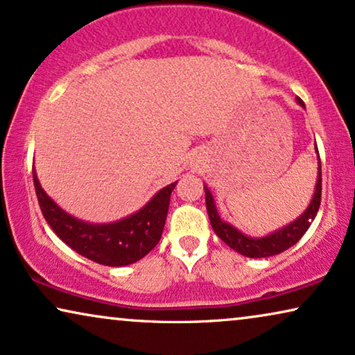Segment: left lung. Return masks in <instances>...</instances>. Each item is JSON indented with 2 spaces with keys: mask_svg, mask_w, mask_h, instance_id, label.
<instances>
[{
  "mask_svg": "<svg viewBox=\"0 0 355 355\" xmlns=\"http://www.w3.org/2000/svg\"><path fill=\"white\" fill-rule=\"evenodd\" d=\"M295 101L305 108L304 101L295 98ZM317 150V147H315ZM318 157V176H317V186H315V192L312 200H310L307 210H305L299 218H295L294 221H291L289 225L281 227V230H276L270 232L268 236L261 237H252L247 236L244 232H241L237 227H234L230 223L223 221L221 216L218 215L215 200H213V196L210 189L203 186L205 189V203H207V211L208 218H210L213 231L216 232V236L220 239L231 247L232 250L239 252L241 255L250 257V259H265V257L278 255L281 252L288 250L289 247H293L295 242H299L300 237L305 234V231L309 230L312 221L317 216V211L320 208V200H322V162H320V155L317 150Z\"/></svg>",
  "mask_w": 355,
  "mask_h": 355,
  "instance_id": "obj_1",
  "label": "left lung"
}]
</instances>
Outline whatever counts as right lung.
<instances>
[{"mask_svg":"<svg viewBox=\"0 0 355 355\" xmlns=\"http://www.w3.org/2000/svg\"><path fill=\"white\" fill-rule=\"evenodd\" d=\"M176 184L163 187L132 215L114 223L95 225L77 220L56 205L42 189L33 168V186L38 205L51 230L77 254L106 266L135 263L158 244L166 221L169 198Z\"/></svg>","mask_w":355,"mask_h":355,"instance_id":"obj_1","label":"right lung"}]
</instances>
